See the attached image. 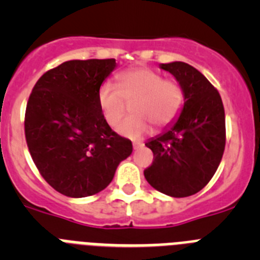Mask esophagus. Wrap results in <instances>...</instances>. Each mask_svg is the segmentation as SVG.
<instances>
[{
	"label": "esophagus",
	"instance_id": "obj_1",
	"mask_svg": "<svg viewBox=\"0 0 260 260\" xmlns=\"http://www.w3.org/2000/svg\"><path fill=\"white\" fill-rule=\"evenodd\" d=\"M144 144L142 143V142H133V147H134V150H139V148H142Z\"/></svg>",
	"mask_w": 260,
	"mask_h": 260
}]
</instances>
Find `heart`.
I'll return each instance as SVG.
<instances>
[{
    "instance_id": "b5f03b06",
    "label": "heart",
    "mask_w": 260,
    "mask_h": 260,
    "mask_svg": "<svg viewBox=\"0 0 260 260\" xmlns=\"http://www.w3.org/2000/svg\"><path fill=\"white\" fill-rule=\"evenodd\" d=\"M117 87L104 82L99 87L98 103L105 122L117 127L132 104L133 116L118 126V133L130 139H141L151 125L162 130L176 122L185 104V92L178 82L164 79L157 71L134 68L116 77Z\"/></svg>"
}]
</instances>
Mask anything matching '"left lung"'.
<instances>
[{
  "label": "left lung",
  "mask_w": 260,
  "mask_h": 260,
  "mask_svg": "<svg viewBox=\"0 0 260 260\" xmlns=\"http://www.w3.org/2000/svg\"><path fill=\"white\" fill-rule=\"evenodd\" d=\"M185 92L180 118L146 146L153 161L144 169L153 189L174 198L201 191L213 177L225 148V112L220 93L210 80L185 62L161 63Z\"/></svg>",
  "instance_id": "8db88e82"
}]
</instances>
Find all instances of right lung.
<instances>
[{
    "mask_svg": "<svg viewBox=\"0 0 260 260\" xmlns=\"http://www.w3.org/2000/svg\"><path fill=\"white\" fill-rule=\"evenodd\" d=\"M116 59H73L41 75L32 88L24 134L38 171L56 191L84 198L104 190L132 141L105 122L98 91Z\"/></svg>",
    "mask_w": 260,
    "mask_h": 260,
    "instance_id": "add662e5",
    "label": "right lung"
}]
</instances>
